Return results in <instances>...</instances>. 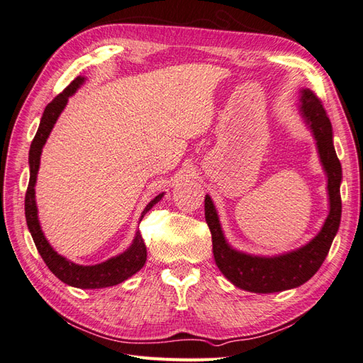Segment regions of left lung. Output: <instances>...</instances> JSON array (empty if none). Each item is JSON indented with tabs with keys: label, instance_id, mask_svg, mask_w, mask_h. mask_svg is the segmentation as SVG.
I'll return each mask as SVG.
<instances>
[{
	"label": "left lung",
	"instance_id": "1",
	"mask_svg": "<svg viewBox=\"0 0 363 363\" xmlns=\"http://www.w3.org/2000/svg\"><path fill=\"white\" fill-rule=\"evenodd\" d=\"M300 112L306 124L312 130L318 152L327 174V189L330 196V212L325 223L309 244L274 257H260L240 252L227 244L219 224L213 201L208 195L204 199L206 223L212 233L213 257L216 265L235 286L256 294H272L300 286L320 269L340 223V180L342 168L333 147V130L323 103L312 91L303 89L300 96Z\"/></svg>",
	"mask_w": 363,
	"mask_h": 363
}]
</instances>
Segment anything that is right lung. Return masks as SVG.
I'll list each match as a JSON object with an SVG mask.
<instances>
[{
	"instance_id": "1",
	"label": "right lung",
	"mask_w": 363,
	"mask_h": 363,
	"mask_svg": "<svg viewBox=\"0 0 363 363\" xmlns=\"http://www.w3.org/2000/svg\"><path fill=\"white\" fill-rule=\"evenodd\" d=\"M83 82H84V77H77V79H74L69 83L67 89L54 98V100L45 107V111H43L39 128L36 131L35 139L31 142L30 152H28L30 182L26 192V219L39 255L43 259V262L47 263L48 269L54 274V276L74 288L100 289V288L115 286L118 283H123L124 280L133 276V274H136L142 267L145 265L147 247L140 233L139 232L136 233L133 244H131L130 248H127L123 255L108 259L103 263H98V265H91V267L77 265V263H72L67 257L57 255V252L54 251L52 247L48 244V240L45 236H43L42 228L39 225L38 207L35 200V184H36V177L39 171L42 148L45 145V142L51 133L54 124H56L59 115L62 113L65 106H67L68 98L79 89V87L83 84ZM162 196L163 194H159L155 200H151L148 203V206L144 208V212H142L140 221L150 208L162 200Z\"/></svg>"
}]
</instances>
